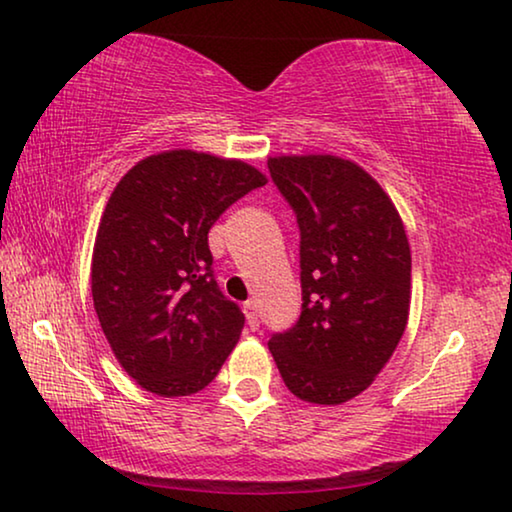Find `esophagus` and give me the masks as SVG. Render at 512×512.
<instances>
[{
	"label": "esophagus",
	"mask_w": 512,
	"mask_h": 512,
	"mask_svg": "<svg viewBox=\"0 0 512 512\" xmlns=\"http://www.w3.org/2000/svg\"><path fill=\"white\" fill-rule=\"evenodd\" d=\"M244 314H247L249 326L256 328L258 326V305H256V300H247V303H244Z\"/></svg>",
	"instance_id": "esophagus-1"
}]
</instances>
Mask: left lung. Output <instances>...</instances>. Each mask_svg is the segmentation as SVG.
Instances as JSON below:
<instances>
[{
    "label": "left lung",
    "instance_id": "1",
    "mask_svg": "<svg viewBox=\"0 0 512 512\" xmlns=\"http://www.w3.org/2000/svg\"><path fill=\"white\" fill-rule=\"evenodd\" d=\"M300 230V317L268 342L293 396L338 405L391 359L408 324L410 244L394 202L335 156L268 160Z\"/></svg>",
    "mask_w": 512,
    "mask_h": 512
}]
</instances>
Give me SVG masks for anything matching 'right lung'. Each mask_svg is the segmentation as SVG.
Returning <instances> with one entry per match:
<instances>
[{
    "mask_svg": "<svg viewBox=\"0 0 512 512\" xmlns=\"http://www.w3.org/2000/svg\"><path fill=\"white\" fill-rule=\"evenodd\" d=\"M261 172L195 151L132 167L111 193L93 251V303L116 359L151 394L205 389L237 345L240 305L214 279L207 233Z\"/></svg>",
    "mask_w": 512,
    "mask_h": 512,
    "instance_id": "add662e5",
    "label": "right lung"
}]
</instances>
